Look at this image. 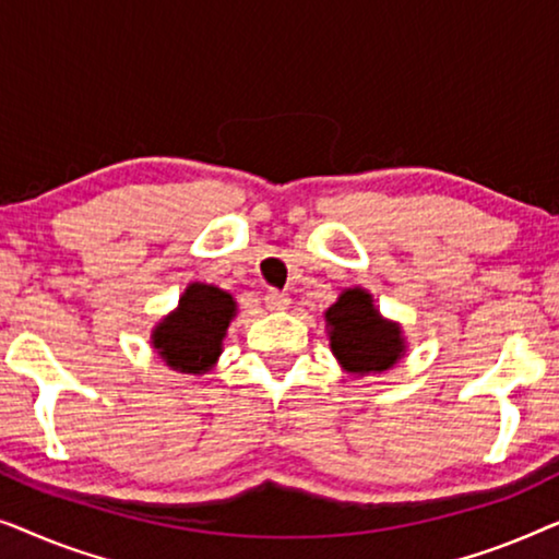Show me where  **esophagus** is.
<instances>
[{
	"label": "esophagus",
	"instance_id": "34e87169",
	"mask_svg": "<svg viewBox=\"0 0 559 559\" xmlns=\"http://www.w3.org/2000/svg\"><path fill=\"white\" fill-rule=\"evenodd\" d=\"M264 305H266V310L282 312V310L289 308V295L280 293V289H270V293L264 295Z\"/></svg>",
	"mask_w": 559,
	"mask_h": 559
}]
</instances>
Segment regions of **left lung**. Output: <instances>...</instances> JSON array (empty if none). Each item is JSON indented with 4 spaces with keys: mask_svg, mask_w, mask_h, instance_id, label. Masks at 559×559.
Masks as SVG:
<instances>
[{
    "mask_svg": "<svg viewBox=\"0 0 559 559\" xmlns=\"http://www.w3.org/2000/svg\"><path fill=\"white\" fill-rule=\"evenodd\" d=\"M328 338L338 364L350 373H381L404 356L402 328L384 320L373 308V297L361 287L341 293L325 310Z\"/></svg>",
    "mask_w": 559,
    "mask_h": 559,
    "instance_id": "obj_1",
    "label": "left lung"
}]
</instances>
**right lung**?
<instances>
[{"label":"right lung","instance_id":"right-lung-1","mask_svg":"<svg viewBox=\"0 0 559 559\" xmlns=\"http://www.w3.org/2000/svg\"><path fill=\"white\" fill-rule=\"evenodd\" d=\"M236 316L234 297L221 287L193 282L180 295L178 310L152 331V346L170 369L205 373L218 361L228 323Z\"/></svg>","mask_w":559,"mask_h":559}]
</instances>
